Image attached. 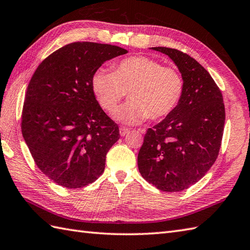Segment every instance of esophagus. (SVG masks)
<instances>
[{
    "instance_id": "1",
    "label": "esophagus",
    "mask_w": 250,
    "mask_h": 250,
    "mask_svg": "<svg viewBox=\"0 0 250 250\" xmlns=\"http://www.w3.org/2000/svg\"><path fill=\"white\" fill-rule=\"evenodd\" d=\"M119 133H120L121 136H125V135L127 134V133H129V129H127V127H125V126H120L119 127Z\"/></svg>"
}]
</instances>
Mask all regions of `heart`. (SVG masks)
Listing matches in <instances>:
<instances>
[{"mask_svg":"<svg viewBox=\"0 0 250 250\" xmlns=\"http://www.w3.org/2000/svg\"><path fill=\"white\" fill-rule=\"evenodd\" d=\"M92 91L101 107L115 111L129 92L130 101L115 112L123 124L137 125L147 118L160 120L175 111L184 91V79L175 67L146 56H132L114 66L99 69L91 78Z\"/></svg>","mask_w":250,"mask_h":250,"instance_id":"1","label":"heart"}]
</instances>
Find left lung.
<instances>
[{
    "label": "left lung",
    "mask_w": 250,
    "mask_h": 250,
    "mask_svg": "<svg viewBox=\"0 0 250 250\" xmlns=\"http://www.w3.org/2000/svg\"><path fill=\"white\" fill-rule=\"evenodd\" d=\"M168 55L184 79L178 106L149 127L137 156L143 178L163 191H180L198 182L216 161L225 125L222 91L206 69L177 49L155 46Z\"/></svg>",
    "instance_id": "left-lung-1"
}]
</instances>
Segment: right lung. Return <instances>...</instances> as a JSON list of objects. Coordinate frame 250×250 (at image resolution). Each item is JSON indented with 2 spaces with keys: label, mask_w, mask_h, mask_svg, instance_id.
I'll use <instances>...</instances> for the list:
<instances>
[{
  "label": "right lung",
  "mask_w": 250,
  "mask_h": 250,
  "mask_svg": "<svg viewBox=\"0 0 250 250\" xmlns=\"http://www.w3.org/2000/svg\"><path fill=\"white\" fill-rule=\"evenodd\" d=\"M117 45L72 42L50 54L28 83L21 130L35 163L52 181L80 188L100 177L119 127L101 108L91 78Z\"/></svg>",
  "instance_id": "add662e5"
}]
</instances>
